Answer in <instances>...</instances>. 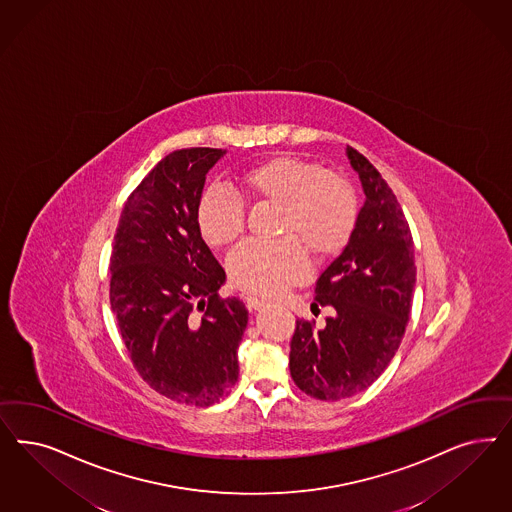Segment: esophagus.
<instances>
[{
  "label": "esophagus",
  "mask_w": 512,
  "mask_h": 512,
  "mask_svg": "<svg viewBox=\"0 0 512 512\" xmlns=\"http://www.w3.org/2000/svg\"><path fill=\"white\" fill-rule=\"evenodd\" d=\"M265 305H267V301H264V299H260V297H247V307L248 309H250V311H260V309H264Z\"/></svg>",
  "instance_id": "1"
}]
</instances>
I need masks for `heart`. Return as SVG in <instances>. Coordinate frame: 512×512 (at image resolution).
I'll list each match as a JSON object with an SVG mask.
<instances>
[{"mask_svg":"<svg viewBox=\"0 0 512 512\" xmlns=\"http://www.w3.org/2000/svg\"><path fill=\"white\" fill-rule=\"evenodd\" d=\"M235 182L247 198L281 205L277 233L284 235L275 241H248L231 252L228 275L241 290L277 296L307 277L304 244L318 260L347 247L358 220V201L339 175L301 158L275 156L243 169ZM196 224L209 247H228L245 231V205L228 188L211 186L199 198Z\"/></svg>","mask_w":512,"mask_h":512,"instance_id":"b5f03b06","label":"heart"}]
</instances>
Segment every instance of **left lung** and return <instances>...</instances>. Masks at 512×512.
<instances>
[{"label":"left lung","mask_w":512,"mask_h":512,"mask_svg":"<svg viewBox=\"0 0 512 512\" xmlns=\"http://www.w3.org/2000/svg\"><path fill=\"white\" fill-rule=\"evenodd\" d=\"M362 181L363 203L345 250L318 277L314 305H330L322 330L297 320L290 375L322 401L360 394L396 356L411 314L416 265L413 237L396 194L358 150L347 147Z\"/></svg>","instance_id":"left-lung-1"}]
</instances>
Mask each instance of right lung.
<instances>
[{
	"instance_id": "right-lung-1",
	"label": "right lung",
	"mask_w": 512,
	"mask_h": 512,
	"mask_svg": "<svg viewBox=\"0 0 512 512\" xmlns=\"http://www.w3.org/2000/svg\"><path fill=\"white\" fill-rule=\"evenodd\" d=\"M226 150H175L124 203L111 252V309L137 373L177 403L209 407L239 377L247 330L241 299L218 296L222 265L196 209L205 175Z\"/></svg>"
}]
</instances>
